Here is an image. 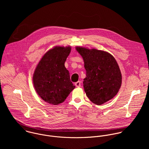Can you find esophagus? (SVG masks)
I'll return each mask as SVG.
<instances>
[{
    "instance_id": "obj_1",
    "label": "esophagus",
    "mask_w": 149,
    "mask_h": 149,
    "mask_svg": "<svg viewBox=\"0 0 149 149\" xmlns=\"http://www.w3.org/2000/svg\"><path fill=\"white\" fill-rule=\"evenodd\" d=\"M75 85L76 87H80L81 86V81H78L77 82H76L75 83Z\"/></svg>"
}]
</instances>
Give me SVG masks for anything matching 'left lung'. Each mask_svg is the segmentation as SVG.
I'll return each instance as SVG.
<instances>
[{
  "instance_id": "8db88e82",
  "label": "left lung",
  "mask_w": 149,
  "mask_h": 149,
  "mask_svg": "<svg viewBox=\"0 0 149 149\" xmlns=\"http://www.w3.org/2000/svg\"><path fill=\"white\" fill-rule=\"evenodd\" d=\"M84 60L86 77L83 86L86 95L94 104L101 105L112 99L122 84V74L115 58L95 49L76 47Z\"/></svg>"
}]
</instances>
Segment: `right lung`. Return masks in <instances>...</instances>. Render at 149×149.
<instances>
[{
    "mask_svg": "<svg viewBox=\"0 0 149 149\" xmlns=\"http://www.w3.org/2000/svg\"><path fill=\"white\" fill-rule=\"evenodd\" d=\"M70 50V46H56L45 54L35 70L33 79L35 89L49 104L58 105L64 102L75 88L65 67Z\"/></svg>",
    "mask_w": 149,
    "mask_h": 149,
    "instance_id": "add662e5",
    "label": "right lung"
}]
</instances>
